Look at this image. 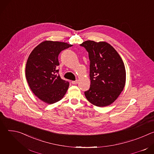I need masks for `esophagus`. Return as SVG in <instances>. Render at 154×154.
Here are the masks:
<instances>
[{"mask_svg":"<svg viewBox=\"0 0 154 154\" xmlns=\"http://www.w3.org/2000/svg\"><path fill=\"white\" fill-rule=\"evenodd\" d=\"M71 83H72V84H74V85H75V84H77V83H78V80H75V81H72Z\"/></svg>","mask_w":154,"mask_h":154,"instance_id":"34e87169","label":"esophagus"}]
</instances>
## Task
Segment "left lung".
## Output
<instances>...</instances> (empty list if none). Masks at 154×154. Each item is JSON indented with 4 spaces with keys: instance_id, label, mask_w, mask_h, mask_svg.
<instances>
[{
    "instance_id": "left-lung-1",
    "label": "left lung",
    "mask_w": 154,
    "mask_h": 154,
    "mask_svg": "<svg viewBox=\"0 0 154 154\" xmlns=\"http://www.w3.org/2000/svg\"><path fill=\"white\" fill-rule=\"evenodd\" d=\"M88 52L89 90L85 92L87 100L97 106L112 104L122 91L126 79L124 64L117 51L109 44L86 41L80 45Z\"/></svg>"
}]
</instances>
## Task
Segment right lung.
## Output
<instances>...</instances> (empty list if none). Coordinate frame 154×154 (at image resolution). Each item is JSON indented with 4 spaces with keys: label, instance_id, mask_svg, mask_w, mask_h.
Listing matches in <instances>:
<instances>
[{
    "label": "right lung",
    "instance_id": "obj_1",
    "mask_svg": "<svg viewBox=\"0 0 154 154\" xmlns=\"http://www.w3.org/2000/svg\"><path fill=\"white\" fill-rule=\"evenodd\" d=\"M72 45L66 42L45 41L30 53L26 67V76L32 92L40 100L52 104L60 100L69 83L61 79L57 66L60 53Z\"/></svg>",
    "mask_w": 154,
    "mask_h": 154
}]
</instances>
